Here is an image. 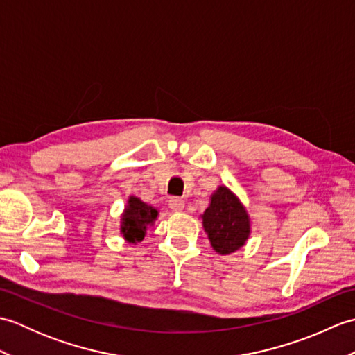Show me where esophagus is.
I'll return each mask as SVG.
<instances>
[{
    "label": "esophagus",
    "instance_id": "1",
    "mask_svg": "<svg viewBox=\"0 0 355 355\" xmlns=\"http://www.w3.org/2000/svg\"><path fill=\"white\" fill-rule=\"evenodd\" d=\"M169 207L173 210V212H182V210L184 209V200L173 197L169 200Z\"/></svg>",
    "mask_w": 355,
    "mask_h": 355
}]
</instances>
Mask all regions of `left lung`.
Listing matches in <instances>:
<instances>
[{
    "label": "left lung",
    "mask_w": 355,
    "mask_h": 355,
    "mask_svg": "<svg viewBox=\"0 0 355 355\" xmlns=\"http://www.w3.org/2000/svg\"><path fill=\"white\" fill-rule=\"evenodd\" d=\"M202 227L218 254H230L244 247L250 236V216L229 187L220 186L210 195V205L201 215Z\"/></svg>",
    "instance_id": "left-lung-1"
}]
</instances>
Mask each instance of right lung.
<instances>
[{"label":"right lung","instance_id":"1","mask_svg":"<svg viewBox=\"0 0 355 355\" xmlns=\"http://www.w3.org/2000/svg\"><path fill=\"white\" fill-rule=\"evenodd\" d=\"M158 218L157 207L141 201L135 195H130L125 210L120 218V233L130 244L141 243L146 236V230L154 225Z\"/></svg>","mask_w":355,"mask_h":355}]
</instances>
